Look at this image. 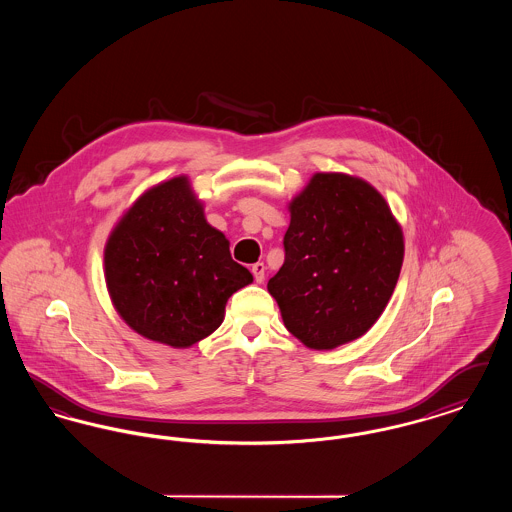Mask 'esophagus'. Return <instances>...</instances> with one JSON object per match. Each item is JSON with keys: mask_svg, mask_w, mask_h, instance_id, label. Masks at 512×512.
Listing matches in <instances>:
<instances>
[{"mask_svg": "<svg viewBox=\"0 0 512 512\" xmlns=\"http://www.w3.org/2000/svg\"><path fill=\"white\" fill-rule=\"evenodd\" d=\"M251 272H253V278H255L257 284H261V282L265 280V265H263V263H255V265L251 267Z\"/></svg>", "mask_w": 512, "mask_h": 512, "instance_id": "1", "label": "esophagus"}]
</instances>
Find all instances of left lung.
<instances>
[{
  "label": "left lung",
  "mask_w": 512,
  "mask_h": 512,
  "mask_svg": "<svg viewBox=\"0 0 512 512\" xmlns=\"http://www.w3.org/2000/svg\"><path fill=\"white\" fill-rule=\"evenodd\" d=\"M284 265L268 280L286 328L311 349L357 340L384 313L403 232L365 180L318 172L290 205Z\"/></svg>",
  "instance_id": "left-lung-1"
}]
</instances>
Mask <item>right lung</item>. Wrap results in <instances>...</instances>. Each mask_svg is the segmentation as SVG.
<instances>
[{
	"mask_svg": "<svg viewBox=\"0 0 512 512\" xmlns=\"http://www.w3.org/2000/svg\"><path fill=\"white\" fill-rule=\"evenodd\" d=\"M105 280L130 328L190 347L219 328L228 297L253 276L178 176L142 195L117 224L105 247Z\"/></svg>",
	"mask_w": 512,
	"mask_h": 512,
	"instance_id": "add662e5",
	"label": "right lung"
}]
</instances>
